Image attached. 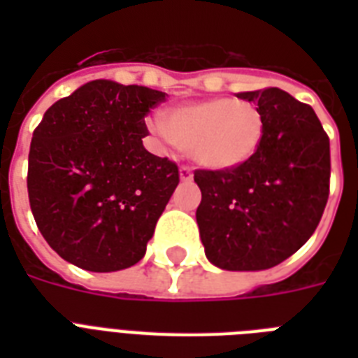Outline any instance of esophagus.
Listing matches in <instances>:
<instances>
[{
  "instance_id": "1",
  "label": "esophagus",
  "mask_w": 358,
  "mask_h": 358,
  "mask_svg": "<svg viewBox=\"0 0 358 358\" xmlns=\"http://www.w3.org/2000/svg\"><path fill=\"white\" fill-rule=\"evenodd\" d=\"M180 180L182 182H191L193 180V171L189 167H180Z\"/></svg>"
}]
</instances>
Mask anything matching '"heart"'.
<instances>
[{
  "mask_svg": "<svg viewBox=\"0 0 358 358\" xmlns=\"http://www.w3.org/2000/svg\"><path fill=\"white\" fill-rule=\"evenodd\" d=\"M150 129L187 150L196 165L224 171L255 156L266 124L255 102L217 96L171 109L165 124L152 122Z\"/></svg>",
  "mask_w": 358,
  "mask_h": 358,
  "instance_id": "1",
  "label": "heart"
}]
</instances>
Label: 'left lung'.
Segmentation results:
<instances>
[{
	"label": "left lung",
	"mask_w": 358,
	"mask_h": 358,
	"mask_svg": "<svg viewBox=\"0 0 358 358\" xmlns=\"http://www.w3.org/2000/svg\"><path fill=\"white\" fill-rule=\"evenodd\" d=\"M264 115V137L249 162L195 171L206 258L227 271H260L299 250L329 199V137L314 109L277 87L239 92Z\"/></svg>",
	"instance_id": "8db88e82"
}]
</instances>
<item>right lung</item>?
<instances>
[{
    "label": "right lung",
    "mask_w": 358,
    "mask_h": 358,
    "mask_svg": "<svg viewBox=\"0 0 358 358\" xmlns=\"http://www.w3.org/2000/svg\"><path fill=\"white\" fill-rule=\"evenodd\" d=\"M165 92L94 80L48 109L33 131L27 193L48 245L94 273L145 256L176 189V163L143 146L145 117Z\"/></svg>",
    "instance_id": "right-lung-1"
}]
</instances>
